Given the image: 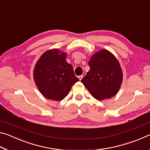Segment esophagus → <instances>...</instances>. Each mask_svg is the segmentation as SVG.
Returning <instances> with one entry per match:
<instances>
[{"mask_svg": "<svg viewBox=\"0 0 150 150\" xmlns=\"http://www.w3.org/2000/svg\"><path fill=\"white\" fill-rule=\"evenodd\" d=\"M83 77V75H79V77H78V78L79 79V80H80V81H81V79H82Z\"/></svg>", "mask_w": 150, "mask_h": 150, "instance_id": "1", "label": "esophagus"}]
</instances>
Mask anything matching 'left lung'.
<instances>
[{
    "label": "left lung",
    "instance_id": "obj_1",
    "mask_svg": "<svg viewBox=\"0 0 150 150\" xmlns=\"http://www.w3.org/2000/svg\"><path fill=\"white\" fill-rule=\"evenodd\" d=\"M90 70L81 81L94 98L98 100L110 98L118 92L122 82V71L118 61L106 50L92 55Z\"/></svg>",
    "mask_w": 150,
    "mask_h": 150
}]
</instances>
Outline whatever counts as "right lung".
I'll return each mask as SVG.
<instances>
[{
    "label": "right lung",
    "instance_id": "right-lung-1",
    "mask_svg": "<svg viewBox=\"0 0 150 150\" xmlns=\"http://www.w3.org/2000/svg\"><path fill=\"white\" fill-rule=\"evenodd\" d=\"M66 53L52 49L42 55L35 65L34 79L45 98L59 101L67 96L72 86L79 79L72 65L66 61Z\"/></svg>",
    "mask_w": 150,
    "mask_h": 150
}]
</instances>
